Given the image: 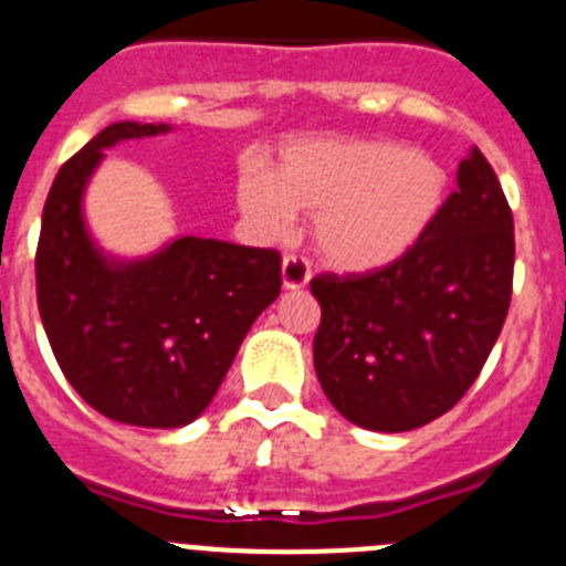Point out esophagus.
<instances>
[{
	"mask_svg": "<svg viewBox=\"0 0 566 566\" xmlns=\"http://www.w3.org/2000/svg\"><path fill=\"white\" fill-rule=\"evenodd\" d=\"M282 282L287 290H298L311 282V262L298 253H287L282 259Z\"/></svg>",
	"mask_w": 566,
	"mask_h": 566,
	"instance_id": "34e87169",
	"label": "esophagus"
}]
</instances>
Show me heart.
Returning <instances> with one entry per match:
<instances>
[{
    "label": "heart",
    "mask_w": 566,
    "mask_h": 566,
    "mask_svg": "<svg viewBox=\"0 0 566 566\" xmlns=\"http://www.w3.org/2000/svg\"><path fill=\"white\" fill-rule=\"evenodd\" d=\"M447 170L432 156L387 139H302L276 170L248 165L235 201L253 230L284 235L293 213H316L313 235L327 262L370 270L405 255L436 222Z\"/></svg>",
    "instance_id": "heart-1"
}]
</instances>
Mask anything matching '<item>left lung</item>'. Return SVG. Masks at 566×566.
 Segmentation results:
<instances>
[{
	"mask_svg": "<svg viewBox=\"0 0 566 566\" xmlns=\"http://www.w3.org/2000/svg\"><path fill=\"white\" fill-rule=\"evenodd\" d=\"M513 210L479 147L459 190L390 264L311 279L324 396L365 430L405 432L453 410L488 361L513 298Z\"/></svg>",
	"mask_w": 566,
	"mask_h": 566,
	"instance_id": "left-lung-1",
	"label": "left lung"
}]
</instances>
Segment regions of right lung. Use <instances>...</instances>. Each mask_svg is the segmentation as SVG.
Returning a JSON list of instances; mask_svg holds the SVG:
<instances>
[{
    "instance_id": "right-lung-1",
    "label": "right lung",
    "mask_w": 566,
    "mask_h": 566,
    "mask_svg": "<svg viewBox=\"0 0 566 566\" xmlns=\"http://www.w3.org/2000/svg\"><path fill=\"white\" fill-rule=\"evenodd\" d=\"M165 125L116 122L59 167L36 244V304L73 390L111 421L190 424L213 401L250 324L282 290L273 248L185 235L113 264L87 239L82 190L116 142Z\"/></svg>"
}]
</instances>
